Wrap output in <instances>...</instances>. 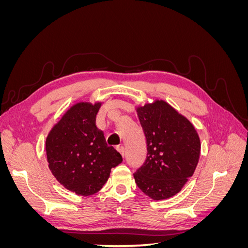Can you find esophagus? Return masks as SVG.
<instances>
[{
  "label": "esophagus",
  "instance_id": "obj_1",
  "mask_svg": "<svg viewBox=\"0 0 248 248\" xmlns=\"http://www.w3.org/2000/svg\"><path fill=\"white\" fill-rule=\"evenodd\" d=\"M117 150H118V152L122 155V157H124V155H125V149H124V147L123 146H119V147H117Z\"/></svg>",
  "mask_w": 248,
  "mask_h": 248
}]
</instances>
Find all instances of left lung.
I'll return each mask as SVG.
<instances>
[{
	"instance_id": "left-lung-1",
	"label": "left lung",
	"mask_w": 248,
	"mask_h": 248,
	"mask_svg": "<svg viewBox=\"0 0 248 248\" xmlns=\"http://www.w3.org/2000/svg\"><path fill=\"white\" fill-rule=\"evenodd\" d=\"M147 140L145 163L133 174L139 188L154 201L181 191L200 159L201 140L188 119L164 100L137 107Z\"/></svg>"
}]
</instances>
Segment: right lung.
I'll use <instances>...</instances> for the list:
<instances>
[{"mask_svg": "<svg viewBox=\"0 0 248 248\" xmlns=\"http://www.w3.org/2000/svg\"><path fill=\"white\" fill-rule=\"evenodd\" d=\"M102 102H78L47 134L48 168L57 181L78 196H92L107 183L122 156L108 147L95 125Z\"/></svg>", "mask_w": 248, "mask_h": 248, "instance_id": "obj_1", "label": "right lung"}]
</instances>
